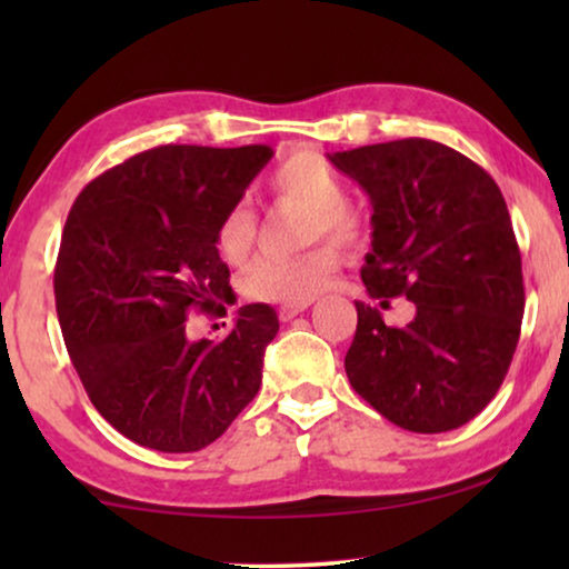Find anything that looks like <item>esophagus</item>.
<instances>
[{
    "label": "esophagus",
    "instance_id": "obj_1",
    "mask_svg": "<svg viewBox=\"0 0 569 569\" xmlns=\"http://www.w3.org/2000/svg\"><path fill=\"white\" fill-rule=\"evenodd\" d=\"M308 306H310V302H295V306H282V308H279V318H282V321H290V318L300 316Z\"/></svg>",
    "mask_w": 569,
    "mask_h": 569
}]
</instances>
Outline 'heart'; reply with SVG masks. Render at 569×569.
Masks as SVG:
<instances>
[{
    "label": "heart",
    "mask_w": 569,
    "mask_h": 569,
    "mask_svg": "<svg viewBox=\"0 0 569 569\" xmlns=\"http://www.w3.org/2000/svg\"><path fill=\"white\" fill-rule=\"evenodd\" d=\"M271 191L279 199L310 207L308 238L329 236L341 246H355L365 236V217L347 204V186L329 162L313 152H300L284 160L271 176ZM256 238V214L246 201H236L217 224V251L224 261L240 263L251 253ZM339 269V253L331 243L316 246L300 256H263L253 261L243 277V292L259 302L313 300L331 284Z\"/></svg>",
    "instance_id": "heart-1"
}]
</instances>
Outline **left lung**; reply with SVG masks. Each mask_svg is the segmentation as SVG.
<instances>
[{
    "mask_svg": "<svg viewBox=\"0 0 569 569\" xmlns=\"http://www.w3.org/2000/svg\"><path fill=\"white\" fill-rule=\"evenodd\" d=\"M372 204L362 282L380 308L415 302L403 329L355 302L345 357L357 393L411 432H448L479 415L516 355L523 271L500 186L466 154L432 139L333 152Z\"/></svg>",
    "mask_w": 569,
    "mask_h": 569,
    "instance_id": "left-lung-1",
    "label": "left lung"
}]
</instances>
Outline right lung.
I'll return each instance as SVG.
<instances>
[{"label":"right lung","instance_id":"obj_1","mask_svg":"<svg viewBox=\"0 0 569 569\" xmlns=\"http://www.w3.org/2000/svg\"><path fill=\"white\" fill-rule=\"evenodd\" d=\"M271 147L162 144L84 186L53 271L57 313L92 407L162 453L207 448L253 401L274 308L238 310L222 341H189V308L230 290L214 236Z\"/></svg>","mask_w":569,"mask_h":569}]
</instances>
